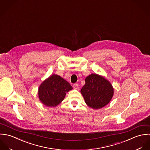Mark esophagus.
I'll use <instances>...</instances> for the list:
<instances>
[{
	"label": "esophagus",
	"instance_id": "1",
	"mask_svg": "<svg viewBox=\"0 0 150 150\" xmlns=\"http://www.w3.org/2000/svg\"><path fill=\"white\" fill-rule=\"evenodd\" d=\"M73 87H74V89H76V90H78L79 88V86L78 84H74L73 85Z\"/></svg>",
	"mask_w": 150,
	"mask_h": 150
}]
</instances>
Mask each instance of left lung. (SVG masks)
Instances as JSON below:
<instances>
[{
	"label": "left lung",
	"instance_id": "left-lung-1",
	"mask_svg": "<svg viewBox=\"0 0 150 150\" xmlns=\"http://www.w3.org/2000/svg\"><path fill=\"white\" fill-rule=\"evenodd\" d=\"M86 104L94 110L107 105L114 96V88L104 76L91 74L85 79V84L81 90Z\"/></svg>",
	"mask_w": 150,
	"mask_h": 150
}]
</instances>
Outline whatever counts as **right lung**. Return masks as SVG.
I'll list each match as a JSON object with an SVG mask.
<instances>
[{
	"label": "right lung",
	"mask_w": 150,
	"mask_h": 150,
	"mask_svg": "<svg viewBox=\"0 0 150 150\" xmlns=\"http://www.w3.org/2000/svg\"><path fill=\"white\" fill-rule=\"evenodd\" d=\"M72 89L64 79L56 74L50 75L42 82L38 89V97L43 104L55 107L64 99L67 92Z\"/></svg>",
	"instance_id": "right-lung-1"
}]
</instances>
